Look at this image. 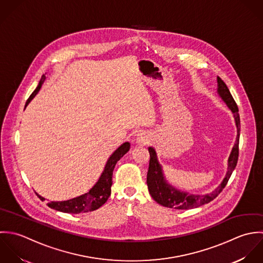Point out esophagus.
Here are the masks:
<instances>
[{
  "label": "esophagus",
  "instance_id": "esophagus-1",
  "mask_svg": "<svg viewBox=\"0 0 263 263\" xmlns=\"http://www.w3.org/2000/svg\"><path fill=\"white\" fill-rule=\"evenodd\" d=\"M137 142L138 143H141V144H147L149 142V137L146 133H140L138 134V137H137Z\"/></svg>",
  "mask_w": 263,
  "mask_h": 263
}]
</instances>
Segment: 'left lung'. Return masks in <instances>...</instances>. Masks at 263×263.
Here are the masks:
<instances>
[{"mask_svg":"<svg viewBox=\"0 0 263 263\" xmlns=\"http://www.w3.org/2000/svg\"><path fill=\"white\" fill-rule=\"evenodd\" d=\"M217 84H218L219 96L234 114L237 130H238L236 143L229 158V166H228L227 176L223 179L220 186H218L217 189H215V191H213L211 194L190 195L186 192H182L175 189L174 187H172L165 182L161 173V166L158 163L156 152L153 147H148V153L151 158H149V164L147 170L146 183H147L148 191L152 197L162 206H165L168 209H176V210H191V209L199 208L203 204L210 203V201H212L226 187L233 171L237 165L238 158H239V138H240V127H241L239 108L235 100L233 99L228 86L219 77H217Z\"/></svg>","mask_w":263,"mask_h":263,"instance_id":"8db88e82","label":"left lung"}]
</instances>
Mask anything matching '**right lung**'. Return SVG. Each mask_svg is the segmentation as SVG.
<instances>
[{"instance_id":"1","label":"right lung","mask_w":263,"mask_h":263,"mask_svg":"<svg viewBox=\"0 0 263 263\" xmlns=\"http://www.w3.org/2000/svg\"><path fill=\"white\" fill-rule=\"evenodd\" d=\"M46 76L43 75L36 89L31 93V96L29 97V99L27 100L25 106L29 104V102L34 98V96L39 92L43 82L45 81ZM130 149V143L129 142H125L124 144H122L111 156L108 158L106 164H105V170L100 178V180L98 181V183L89 190V192L67 200V201H61V202H48V206L53 209V210H58V211H62V212H66V213H81V212H89V211H93V210L100 209L102 205H104L107 198L110 195V187L112 184V171L114 167L117 163V161L122 158L125 154H127V152ZM37 196L42 199L45 200V198H43L42 196H40L37 194Z\"/></svg>"}]
</instances>
